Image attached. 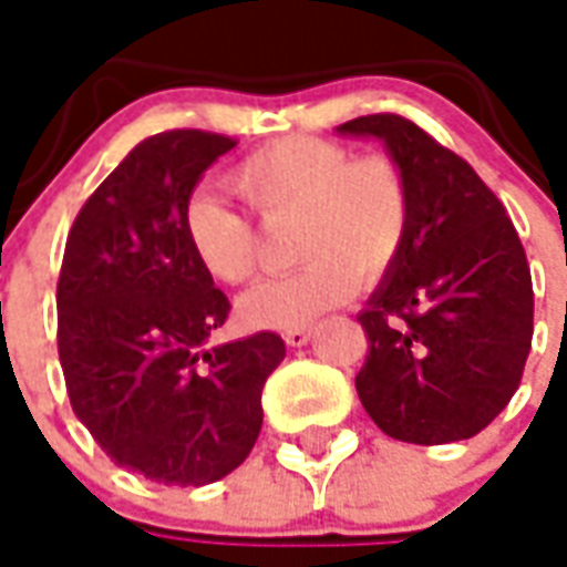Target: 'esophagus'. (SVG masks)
I'll list each match as a JSON object with an SVG mask.
<instances>
[{
  "label": "esophagus",
  "instance_id": "1",
  "mask_svg": "<svg viewBox=\"0 0 567 567\" xmlns=\"http://www.w3.org/2000/svg\"><path fill=\"white\" fill-rule=\"evenodd\" d=\"M282 337L291 348H300V346H306L309 339H312V327H288Z\"/></svg>",
  "mask_w": 567,
  "mask_h": 567
}]
</instances>
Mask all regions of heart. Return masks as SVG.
Returning <instances> with one entry per match:
<instances>
[{"instance_id": "1", "label": "heart", "mask_w": 567, "mask_h": 567, "mask_svg": "<svg viewBox=\"0 0 567 567\" xmlns=\"http://www.w3.org/2000/svg\"><path fill=\"white\" fill-rule=\"evenodd\" d=\"M228 186L267 228L291 221L288 255L300 267L264 279L240 297L251 327H306L346 303L358 279H384L405 251L414 219L412 183L390 155H358L339 141L288 134L258 146L228 171ZM195 261L216 282L240 285L258 264L255 221L216 195L183 207Z\"/></svg>"}]
</instances>
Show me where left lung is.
I'll return each instance as SVG.
<instances>
[{"label":"left lung","instance_id":"obj_1","mask_svg":"<svg viewBox=\"0 0 567 567\" xmlns=\"http://www.w3.org/2000/svg\"><path fill=\"white\" fill-rule=\"evenodd\" d=\"M388 144L412 183V234L358 321L369 342L358 396L409 444L472 439L517 393L535 295L526 249L475 167L400 113L339 125Z\"/></svg>","mask_w":567,"mask_h":567}]
</instances>
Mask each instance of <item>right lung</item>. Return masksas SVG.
Masks as SVG:
<instances>
[{
  "mask_svg": "<svg viewBox=\"0 0 567 567\" xmlns=\"http://www.w3.org/2000/svg\"><path fill=\"white\" fill-rule=\"evenodd\" d=\"M228 134L146 137L92 192L69 230L56 346L74 414L116 465L165 486L230 475L261 433L279 333L207 348L228 297L200 270L183 207Z\"/></svg>",
  "mask_w": 567,
  "mask_h": 567,
  "instance_id": "add662e5",
  "label": "right lung"
}]
</instances>
